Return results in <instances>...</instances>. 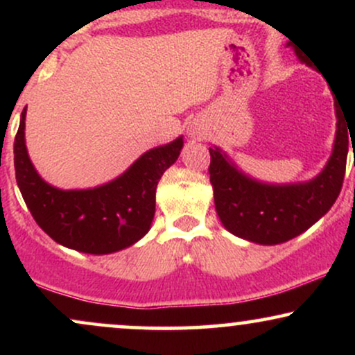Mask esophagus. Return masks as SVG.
I'll return each mask as SVG.
<instances>
[{
    "mask_svg": "<svg viewBox=\"0 0 355 355\" xmlns=\"http://www.w3.org/2000/svg\"><path fill=\"white\" fill-rule=\"evenodd\" d=\"M197 133H198L197 130H191V128H190V135H193V137H195V135H197Z\"/></svg>",
    "mask_w": 355,
    "mask_h": 355,
    "instance_id": "esophagus-1",
    "label": "esophagus"
}]
</instances>
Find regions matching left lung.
Instances as JSON below:
<instances>
[{
  "mask_svg": "<svg viewBox=\"0 0 355 355\" xmlns=\"http://www.w3.org/2000/svg\"><path fill=\"white\" fill-rule=\"evenodd\" d=\"M300 60L309 64L304 56ZM336 112L332 157L319 177L307 183H259L240 173L218 148H209L215 209L227 230L250 242L275 245L300 235L331 210L344 183L350 135L349 125Z\"/></svg>",
  "mask_w": 355,
  "mask_h": 355,
  "instance_id": "obj_1",
  "label": "left lung"
}]
</instances>
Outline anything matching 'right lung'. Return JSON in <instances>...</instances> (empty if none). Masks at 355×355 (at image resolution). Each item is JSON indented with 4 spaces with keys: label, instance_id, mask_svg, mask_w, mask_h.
Listing matches in <instances>:
<instances>
[{
    "label": "right lung",
    "instance_id": "obj_1",
    "mask_svg": "<svg viewBox=\"0 0 355 355\" xmlns=\"http://www.w3.org/2000/svg\"><path fill=\"white\" fill-rule=\"evenodd\" d=\"M24 115L15 137L16 182L35 222L55 242L85 252L112 254L148 232L158 180L180 155L182 138L141 155L116 180L92 190H58L40 178L24 145Z\"/></svg>",
    "mask_w": 355,
    "mask_h": 355
}]
</instances>
